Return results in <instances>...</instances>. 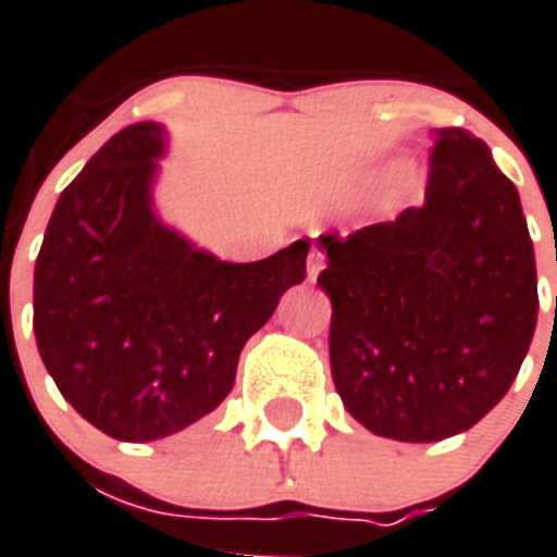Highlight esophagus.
Listing matches in <instances>:
<instances>
[{
	"instance_id": "34e87169",
	"label": "esophagus",
	"mask_w": 557,
	"mask_h": 557,
	"mask_svg": "<svg viewBox=\"0 0 557 557\" xmlns=\"http://www.w3.org/2000/svg\"><path fill=\"white\" fill-rule=\"evenodd\" d=\"M323 260H326V257H323L321 248H312V251H309V280H314L318 274H321Z\"/></svg>"
}]
</instances>
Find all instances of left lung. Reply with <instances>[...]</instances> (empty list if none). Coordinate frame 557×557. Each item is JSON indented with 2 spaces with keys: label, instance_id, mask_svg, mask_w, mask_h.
Wrapping results in <instances>:
<instances>
[{
  "label": "left lung",
  "instance_id": "obj_1",
  "mask_svg": "<svg viewBox=\"0 0 557 557\" xmlns=\"http://www.w3.org/2000/svg\"><path fill=\"white\" fill-rule=\"evenodd\" d=\"M321 248L332 381L367 431L448 440L509 393L537 323L535 248L476 135L433 129L422 208Z\"/></svg>",
  "mask_w": 557,
  "mask_h": 557
}]
</instances>
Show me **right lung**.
Instances as JSON below:
<instances>
[{
	"mask_svg": "<svg viewBox=\"0 0 557 557\" xmlns=\"http://www.w3.org/2000/svg\"><path fill=\"white\" fill-rule=\"evenodd\" d=\"M164 133L112 135L65 187L34 269V335L57 389L112 440L178 433L231 393L245 341L306 277L309 239L222 262L152 216Z\"/></svg>",
	"mask_w": 557,
	"mask_h": 557,
	"instance_id": "right-lung-1",
	"label": "right lung"
}]
</instances>
